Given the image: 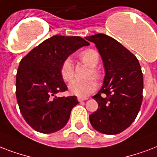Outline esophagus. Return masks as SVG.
<instances>
[{"instance_id":"obj_1","label":"esophagus","mask_w":157,"mask_h":157,"mask_svg":"<svg viewBox=\"0 0 157 157\" xmlns=\"http://www.w3.org/2000/svg\"><path fill=\"white\" fill-rule=\"evenodd\" d=\"M87 99H88V98H78V101H86V100H87Z\"/></svg>"}]
</instances>
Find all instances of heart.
Masks as SVG:
<instances>
[{
  "label": "heart",
  "instance_id": "obj_1",
  "mask_svg": "<svg viewBox=\"0 0 157 157\" xmlns=\"http://www.w3.org/2000/svg\"><path fill=\"white\" fill-rule=\"evenodd\" d=\"M79 59L86 66L89 68L86 77L88 78L85 80H74L69 85L70 92L79 98H86L94 92L98 84L95 80L100 81L101 79V73L96 66L99 62V54L96 50L87 49L82 52L79 55ZM59 73L62 78L65 82H70L75 76V70L72 60L70 58H66L63 60L60 65ZM90 77L94 78H90Z\"/></svg>",
  "mask_w": 157,
  "mask_h": 157
}]
</instances>
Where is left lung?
Segmentation results:
<instances>
[{"label":"left lung","instance_id":"obj_1","mask_svg":"<svg viewBox=\"0 0 157 157\" xmlns=\"http://www.w3.org/2000/svg\"><path fill=\"white\" fill-rule=\"evenodd\" d=\"M85 38L96 45L105 71L102 87L92 97L98 109L89 115L90 123L100 133L117 134L132 124L140 110L141 66L135 56L113 37L98 33Z\"/></svg>","mask_w":157,"mask_h":157}]
</instances>
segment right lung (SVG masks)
<instances>
[{
  "instance_id": "add662e5",
  "label": "right lung",
  "mask_w": 157,
  "mask_h": 157,
  "mask_svg": "<svg viewBox=\"0 0 157 157\" xmlns=\"http://www.w3.org/2000/svg\"><path fill=\"white\" fill-rule=\"evenodd\" d=\"M89 42L78 36L56 35L45 40L20 60L16 75V98L23 117L34 130L52 133L64 128L77 97L56 96L67 86L59 69L63 60Z\"/></svg>"
}]
</instances>
